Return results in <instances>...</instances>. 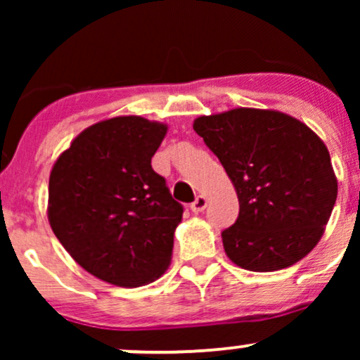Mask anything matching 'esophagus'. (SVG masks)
Segmentation results:
<instances>
[{
	"label": "esophagus",
	"instance_id": "1",
	"mask_svg": "<svg viewBox=\"0 0 360 360\" xmlns=\"http://www.w3.org/2000/svg\"><path fill=\"white\" fill-rule=\"evenodd\" d=\"M206 205H208V200H206V196H201V194H200V196H198L196 200H194L191 203V212L193 213H201L206 208Z\"/></svg>",
	"mask_w": 360,
	"mask_h": 360
}]
</instances>
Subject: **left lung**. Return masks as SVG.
Segmentation results:
<instances>
[{
  "label": "left lung",
  "instance_id": "obj_1",
  "mask_svg": "<svg viewBox=\"0 0 360 360\" xmlns=\"http://www.w3.org/2000/svg\"><path fill=\"white\" fill-rule=\"evenodd\" d=\"M193 128L220 159L238 196L237 221L221 233L226 257L254 272L279 271L307 257L337 200L323 140L276 110L203 115Z\"/></svg>",
  "mask_w": 360,
  "mask_h": 360
}]
</instances>
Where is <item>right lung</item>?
<instances>
[{
    "label": "right lung",
    "instance_id": "right-lung-1",
    "mask_svg": "<svg viewBox=\"0 0 360 360\" xmlns=\"http://www.w3.org/2000/svg\"><path fill=\"white\" fill-rule=\"evenodd\" d=\"M166 134V123L137 115L101 120L53 162L52 232L82 269L105 283L143 286L171 264L183 206L150 166Z\"/></svg>",
    "mask_w": 360,
    "mask_h": 360
}]
</instances>
